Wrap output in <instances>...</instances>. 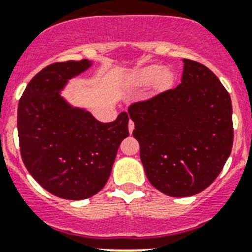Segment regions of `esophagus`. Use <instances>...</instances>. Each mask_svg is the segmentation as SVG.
Here are the masks:
<instances>
[{
  "mask_svg": "<svg viewBox=\"0 0 252 252\" xmlns=\"http://www.w3.org/2000/svg\"><path fill=\"white\" fill-rule=\"evenodd\" d=\"M128 129H129V133H133L134 130V123L131 121H129V124H128Z\"/></svg>",
  "mask_w": 252,
  "mask_h": 252,
  "instance_id": "1",
  "label": "esophagus"
}]
</instances>
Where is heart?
Here are the masks:
<instances>
[{
	"mask_svg": "<svg viewBox=\"0 0 252 252\" xmlns=\"http://www.w3.org/2000/svg\"><path fill=\"white\" fill-rule=\"evenodd\" d=\"M169 73L166 70L161 72V67L159 65H149V67L140 68L134 74V81L139 84H149L158 78L160 82H164L168 78Z\"/></svg>",
	"mask_w": 252,
	"mask_h": 252,
	"instance_id": "obj_1",
	"label": "heart"
}]
</instances>
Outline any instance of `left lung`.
Here are the masks:
<instances>
[{"label": "left lung", "mask_w": 252, "mask_h": 252, "mask_svg": "<svg viewBox=\"0 0 252 252\" xmlns=\"http://www.w3.org/2000/svg\"><path fill=\"white\" fill-rule=\"evenodd\" d=\"M183 62L179 86L128 108L148 180L175 197L206 189L224 168L234 142L225 87L201 63Z\"/></svg>", "instance_id": "8db88e82"}]
</instances>
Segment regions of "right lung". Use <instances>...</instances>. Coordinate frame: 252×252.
I'll use <instances>...</instances> for the list:
<instances>
[{
	"label": "right lung",
	"instance_id": "right-lung-1",
	"mask_svg": "<svg viewBox=\"0 0 252 252\" xmlns=\"http://www.w3.org/2000/svg\"><path fill=\"white\" fill-rule=\"evenodd\" d=\"M92 61L53 63L38 72L18 103L22 160L43 189L62 199H88L103 189L122 140L129 135L128 114L100 123L84 108L61 95L68 81Z\"/></svg>",
	"mask_w": 252,
	"mask_h": 252
}]
</instances>
